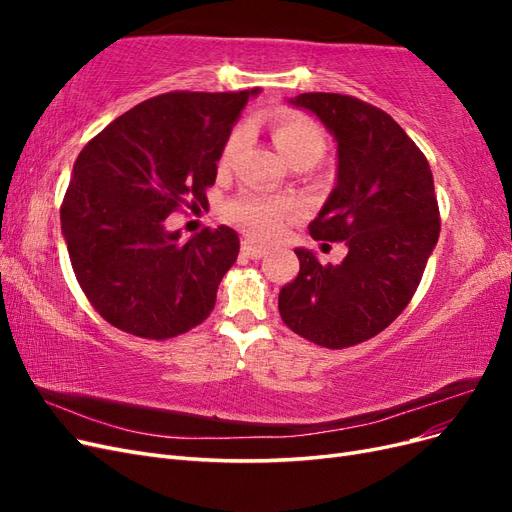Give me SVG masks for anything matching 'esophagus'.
<instances>
[{"label":"esophagus","instance_id":"34e87169","mask_svg":"<svg viewBox=\"0 0 512 512\" xmlns=\"http://www.w3.org/2000/svg\"><path fill=\"white\" fill-rule=\"evenodd\" d=\"M241 254L247 258H262L267 254V245H260V243L245 239V241H241Z\"/></svg>","mask_w":512,"mask_h":512}]
</instances>
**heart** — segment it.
<instances>
[{
	"instance_id": "obj_1",
	"label": "heart",
	"mask_w": 512,
	"mask_h": 512,
	"mask_svg": "<svg viewBox=\"0 0 512 512\" xmlns=\"http://www.w3.org/2000/svg\"><path fill=\"white\" fill-rule=\"evenodd\" d=\"M273 143L280 149L286 162L294 160H312L316 162L324 149V132L316 121H312L299 113H280L271 121ZM245 141V130L237 128L228 136L224 145L220 164L226 166L235 153L241 149ZM299 203L292 198H271L256 192H243L237 198H232L226 205L224 213L230 222L239 224L250 235L269 239L280 235L288 222L299 215Z\"/></svg>"
}]
</instances>
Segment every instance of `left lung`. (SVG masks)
Here are the masks:
<instances>
[{"label":"left lung","instance_id":"left-lung-1","mask_svg":"<svg viewBox=\"0 0 512 512\" xmlns=\"http://www.w3.org/2000/svg\"><path fill=\"white\" fill-rule=\"evenodd\" d=\"M337 141V183L309 224L316 241H344L339 265L297 247L301 269L280 290L286 327L322 348L378 335L404 312L440 237V209L423 151L380 108L342 94H301Z\"/></svg>","mask_w":512,"mask_h":512}]
</instances>
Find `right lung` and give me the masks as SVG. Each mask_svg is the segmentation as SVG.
<instances>
[{"instance_id":"right-lung-1","label":"right lung","mask_w":512,"mask_h":512,"mask_svg":"<svg viewBox=\"0 0 512 512\" xmlns=\"http://www.w3.org/2000/svg\"><path fill=\"white\" fill-rule=\"evenodd\" d=\"M252 91H170L130 108L91 138L72 168L61 232L76 280L119 331L170 339L207 320L239 237L203 228L188 243L164 220L203 205Z\"/></svg>"}]
</instances>
